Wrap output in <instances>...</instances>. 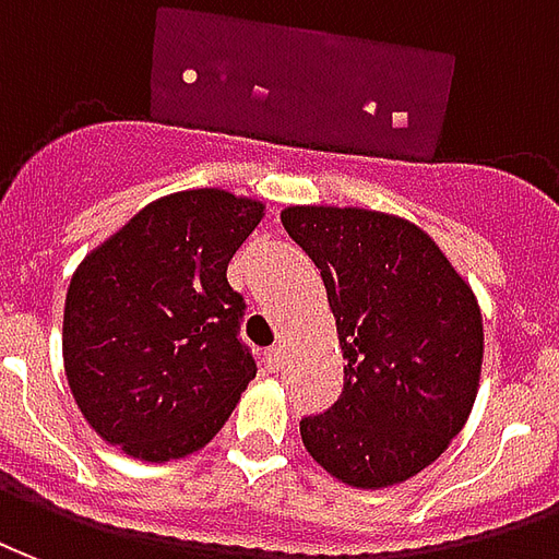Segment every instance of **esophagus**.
Segmentation results:
<instances>
[{
	"label": "esophagus",
	"instance_id": "34e87169",
	"mask_svg": "<svg viewBox=\"0 0 559 559\" xmlns=\"http://www.w3.org/2000/svg\"><path fill=\"white\" fill-rule=\"evenodd\" d=\"M285 364V352H283V345H276V348H271L267 352V366H271V372H280Z\"/></svg>",
	"mask_w": 559,
	"mask_h": 559
}]
</instances>
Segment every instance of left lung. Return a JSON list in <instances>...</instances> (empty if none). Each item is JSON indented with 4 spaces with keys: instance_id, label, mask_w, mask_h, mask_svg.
<instances>
[{
    "instance_id": "8db88e82",
    "label": "left lung",
    "mask_w": 559,
    "mask_h": 559,
    "mask_svg": "<svg viewBox=\"0 0 559 559\" xmlns=\"http://www.w3.org/2000/svg\"><path fill=\"white\" fill-rule=\"evenodd\" d=\"M285 231L321 271L345 386L300 419L304 447L354 488L399 486L464 429L483 372V312L441 247L369 207L288 205Z\"/></svg>"
}]
</instances>
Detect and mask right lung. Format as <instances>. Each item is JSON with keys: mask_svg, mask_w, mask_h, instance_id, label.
I'll return each mask as SVG.
<instances>
[{"mask_svg": "<svg viewBox=\"0 0 559 559\" xmlns=\"http://www.w3.org/2000/svg\"><path fill=\"white\" fill-rule=\"evenodd\" d=\"M262 217L259 199L219 187L160 195L73 271L64 374L104 441L160 464L202 450L231 417L255 360L226 267Z\"/></svg>", "mask_w": 559, "mask_h": 559, "instance_id": "obj_1", "label": "right lung"}]
</instances>
